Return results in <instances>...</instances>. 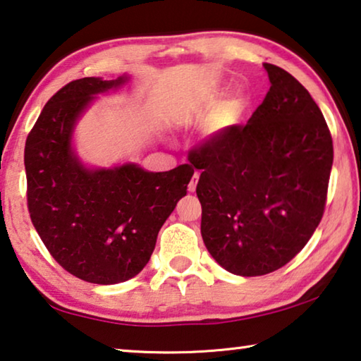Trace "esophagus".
<instances>
[{
    "label": "esophagus",
    "instance_id": "obj_1",
    "mask_svg": "<svg viewBox=\"0 0 361 361\" xmlns=\"http://www.w3.org/2000/svg\"><path fill=\"white\" fill-rule=\"evenodd\" d=\"M199 176H201V175H199V171H194V175H192V178H191V181H190V185H188V190H190V192L196 191Z\"/></svg>",
    "mask_w": 361,
    "mask_h": 361
}]
</instances>
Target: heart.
<instances>
[{"instance_id": "1", "label": "heart", "mask_w": 361, "mask_h": 361, "mask_svg": "<svg viewBox=\"0 0 361 361\" xmlns=\"http://www.w3.org/2000/svg\"><path fill=\"white\" fill-rule=\"evenodd\" d=\"M223 102H225V90L210 88V90H205L204 93L197 96L196 106H197V111L204 114V116H212V114L220 111ZM243 107H244V99L236 98L228 104L226 111L231 117H236L238 114L243 111Z\"/></svg>"}]
</instances>
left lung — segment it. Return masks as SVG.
<instances>
[{"instance_id":"obj_1","label":"left lung","mask_w":361,"mask_h":361,"mask_svg":"<svg viewBox=\"0 0 361 361\" xmlns=\"http://www.w3.org/2000/svg\"><path fill=\"white\" fill-rule=\"evenodd\" d=\"M270 91L249 122L194 151L196 192L210 255L238 276H262L304 249L322 221L333 138L310 93L284 68L263 64Z\"/></svg>"}]
</instances>
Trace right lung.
Segmentation results:
<instances>
[{"label":"right lung","mask_w":361,"mask_h":361,"mask_svg":"<svg viewBox=\"0 0 361 361\" xmlns=\"http://www.w3.org/2000/svg\"><path fill=\"white\" fill-rule=\"evenodd\" d=\"M116 80H73L51 98L27 136V202L54 260L93 284H117L149 262L160 228L186 196L191 165L147 171L138 164L88 167L73 147L78 120Z\"/></svg>","instance_id":"add662e5"}]
</instances>
